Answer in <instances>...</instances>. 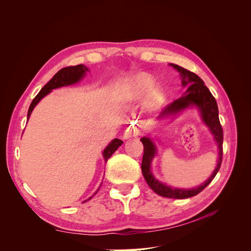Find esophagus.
I'll return each instance as SVG.
<instances>
[{
    "instance_id": "34e87169",
    "label": "esophagus",
    "mask_w": 251,
    "mask_h": 251,
    "mask_svg": "<svg viewBox=\"0 0 251 251\" xmlns=\"http://www.w3.org/2000/svg\"><path fill=\"white\" fill-rule=\"evenodd\" d=\"M137 134H138V131H137V128L136 127H127L126 130L125 131V133H124V138L125 139H130V138H132V137H135V136H137Z\"/></svg>"
}]
</instances>
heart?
Segmentation results:
<instances>
[{"mask_svg": "<svg viewBox=\"0 0 251 251\" xmlns=\"http://www.w3.org/2000/svg\"><path fill=\"white\" fill-rule=\"evenodd\" d=\"M154 80L151 76L147 74H140L138 76H136L134 79V88L135 91L137 94H142L146 92L147 90H149L151 86H153ZM151 100L154 101L158 100L159 98H160V92H159V90H154L153 92H151Z\"/></svg>", "mask_w": 251, "mask_h": 251, "instance_id": "b5f03b06", "label": "heart"}]
</instances>
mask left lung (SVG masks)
I'll use <instances>...</instances> for the list:
<instances>
[{"mask_svg": "<svg viewBox=\"0 0 251 251\" xmlns=\"http://www.w3.org/2000/svg\"><path fill=\"white\" fill-rule=\"evenodd\" d=\"M175 69L180 72L181 78H182V86L185 87L188 85L186 92L182 95L178 100L173 101L172 103L168 104L162 110L160 115L158 118L166 117L169 115H175L181 111L185 110L186 108L195 105L199 109L202 120L204 124L206 125L211 134L214 135V138L218 143L219 149V159L216 166V170L211 174V176L206 180V182L198 187H194L191 189H183V188H174L171 186L165 185L158 181L151 172V163L153 158L155 157L157 150L154 142L151 140L150 137H142L140 140L143 144V157H142V163H141V171L143 174V177L146 179L149 186L153 189V191L159 195L165 197V198H175V199H186L191 198L196 195H198L200 192L206 187L210 182L216 177L217 173L220 170V166L222 163V157H223V128L219 120V110L218 104L212 96L208 88L204 85L203 80L195 74L194 72L188 71L184 68H182L178 65L171 64Z\"/></svg>", "mask_w": 251, "mask_h": 251, "instance_id": "1", "label": "left lung"}]
</instances>
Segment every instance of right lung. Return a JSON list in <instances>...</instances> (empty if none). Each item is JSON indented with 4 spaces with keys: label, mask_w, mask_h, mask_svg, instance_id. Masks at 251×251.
<instances>
[{
    "label": "right lung",
    "mask_w": 251,
    "mask_h": 251,
    "mask_svg": "<svg viewBox=\"0 0 251 251\" xmlns=\"http://www.w3.org/2000/svg\"><path fill=\"white\" fill-rule=\"evenodd\" d=\"M88 71V68L85 67L83 65H77V66H70V67H66L63 68V69H60L54 76H53L48 83L45 85L42 90L37 94L34 100H32L31 104H30L29 110H28V115L27 118L30 117L31 115V112L33 111L35 105L39 103V101L42 100L43 97L46 96L47 94H49L53 89H56V88H60V87H64V86H70L73 85V83L79 81L83 76L86 75V72ZM124 143L123 140L120 139H113L110 143L109 146L104 149L103 151V158H104V161H108V159L113 155L114 151H115L121 144ZM100 191V188L97 189V192ZM97 192L94 193V195L97 194ZM93 195V196H94ZM92 196V197H93ZM92 197H91L90 199H92ZM89 200V199H88ZM86 202V201H85Z\"/></svg>",
    "instance_id": "right-lung-1"
}]
</instances>
